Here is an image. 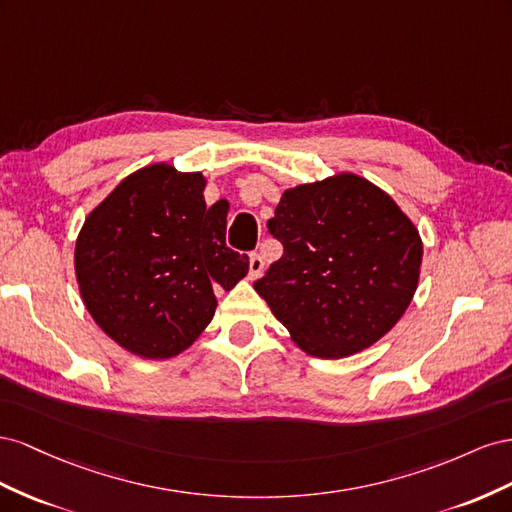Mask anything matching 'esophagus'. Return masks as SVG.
<instances>
[{"instance_id": "obj_1", "label": "esophagus", "mask_w": 512, "mask_h": 512, "mask_svg": "<svg viewBox=\"0 0 512 512\" xmlns=\"http://www.w3.org/2000/svg\"><path fill=\"white\" fill-rule=\"evenodd\" d=\"M264 259H261V255H257V253H253L251 257H248V276H251V279L255 281V279H259L261 276V272H264Z\"/></svg>"}]
</instances>
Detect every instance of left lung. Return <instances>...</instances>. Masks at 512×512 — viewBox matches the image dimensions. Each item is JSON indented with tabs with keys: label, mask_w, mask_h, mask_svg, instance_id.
<instances>
[{
	"label": "left lung",
	"mask_w": 512,
	"mask_h": 512,
	"mask_svg": "<svg viewBox=\"0 0 512 512\" xmlns=\"http://www.w3.org/2000/svg\"><path fill=\"white\" fill-rule=\"evenodd\" d=\"M268 231L285 253L255 291L304 354L362 352L397 326L416 294L418 227L358 173L285 188Z\"/></svg>",
	"instance_id": "8db88e82"
}]
</instances>
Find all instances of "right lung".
<instances>
[{"label": "right lung", "mask_w": 512, "mask_h": 512, "mask_svg": "<svg viewBox=\"0 0 512 512\" xmlns=\"http://www.w3.org/2000/svg\"><path fill=\"white\" fill-rule=\"evenodd\" d=\"M206 175L145 165L85 216L75 274L87 313L128 354L165 360L208 328L214 289H233L248 257L225 244L227 212L206 206Z\"/></svg>", "instance_id": "add662e5"}]
</instances>
